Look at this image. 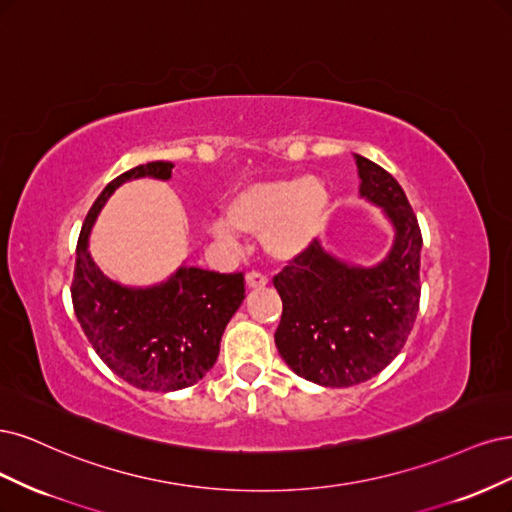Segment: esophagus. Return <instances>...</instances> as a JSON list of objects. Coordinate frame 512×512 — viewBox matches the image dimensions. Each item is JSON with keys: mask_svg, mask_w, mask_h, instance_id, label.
Returning a JSON list of instances; mask_svg holds the SVG:
<instances>
[{"mask_svg": "<svg viewBox=\"0 0 512 512\" xmlns=\"http://www.w3.org/2000/svg\"><path fill=\"white\" fill-rule=\"evenodd\" d=\"M268 285V276L261 274V272H249L246 274V287L249 289H261Z\"/></svg>", "mask_w": 512, "mask_h": 512, "instance_id": "1", "label": "esophagus"}]
</instances>
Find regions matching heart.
Wrapping results in <instances>:
<instances>
[{"instance_id": "b5f03b06", "label": "heart", "mask_w": 512, "mask_h": 512, "mask_svg": "<svg viewBox=\"0 0 512 512\" xmlns=\"http://www.w3.org/2000/svg\"><path fill=\"white\" fill-rule=\"evenodd\" d=\"M332 193L319 178H278L236 191L225 202V221L214 219L208 232L223 244H236V229L261 236L274 261L300 259L325 229Z\"/></svg>"}]
</instances>
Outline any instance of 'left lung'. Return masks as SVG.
<instances>
[{
  "label": "left lung",
  "mask_w": 512,
  "mask_h": 512,
  "mask_svg": "<svg viewBox=\"0 0 512 512\" xmlns=\"http://www.w3.org/2000/svg\"><path fill=\"white\" fill-rule=\"evenodd\" d=\"M355 163L359 195L393 227L389 253L374 266H355L317 240L274 276L283 300L276 349L295 374L323 387H353L385 370L419 312L423 240L415 212L387 170L361 155Z\"/></svg>",
  "instance_id": "left-lung-1"
}]
</instances>
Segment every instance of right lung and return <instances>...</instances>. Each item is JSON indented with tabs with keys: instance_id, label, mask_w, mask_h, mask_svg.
Segmentation results:
<instances>
[{
	"instance_id": "obj_1",
	"label": "right lung",
	"mask_w": 512,
	"mask_h": 512,
	"mask_svg": "<svg viewBox=\"0 0 512 512\" xmlns=\"http://www.w3.org/2000/svg\"><path fill=\"white\" fill-rule=\"evenodd\" d=\"M174 163L151 161L117 176L97 197L80 229L72 304L95 353L123 381L144 391L195 385L219 357L221 336L244 300V276L180 266L153 287L110 280L89 253L97 214L123 183L170 180Z\"/></svg>"
}]
</instances>
